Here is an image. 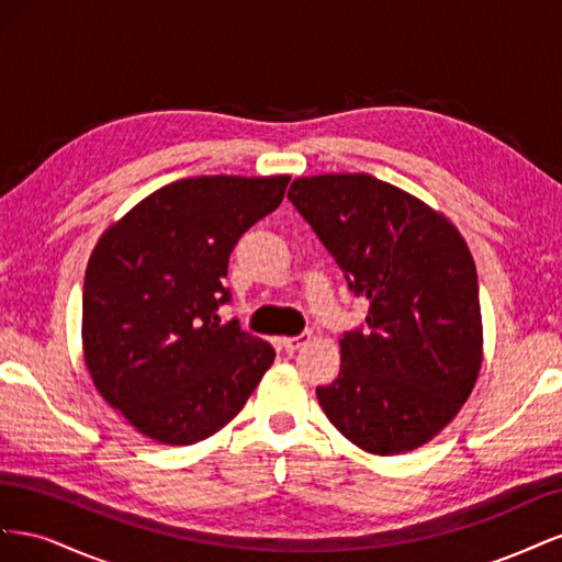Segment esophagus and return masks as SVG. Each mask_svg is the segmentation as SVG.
Segmentation results:
<instances>
[{
    "label": "esophagus",
    "instance_id": "esophagus-1",
    "mask_svg": "<svg viewBox=\"0 0 562 562\" xmlns=\"http://www.w3.org/2000/svg\"><path fill=\"white\" fill-rule=\"evenodd\" d=\"M310 339H312V333H302V335H295V337H283V349L285 351H297L300 347H304V345H310Z\"/></svg>",
    "mask_w": 562,
    "mask_h": 562
}]
</instances>
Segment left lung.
Here are the masks:
<instances>
[{
  "mask_svg": "<svg viewBox=\"0 0 562 562\" xmlns=\"http://www.w3.org/2000/svg\"><path fill=\"white\" fill-rule=\"evenodd\" d=\"M288 199L370 302L316 386L335 429L370 454L411 452L454 419L479 380V274L462 234L417 196L368 173L297 178Z\"/></svg>",
  "mask_w": 562,
  "mask_h": 562,
  "instance_id": "8db88e82",
  "label": "left lung"
}]
</instances>
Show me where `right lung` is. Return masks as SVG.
Segmentation results:
<instances>
[{
    "instance_id": "obj_1",
    "label": "right lung",
    "mask_w": 562,
    "mask_h": 562,
    "mask_svg": "<svg viewBox=\"0 0 562 562\" xmlns=\"http://www.w3.org/2000/svg\"><path fill=\"white\" fill-rule=\"evenodd\" d=\"M288 176H201L161 187L100 236L83 279L91 380L131 427L164 446L213 436L246 405L274 349L220 326L229 252L279 209Z\"/></svg>"
}]
</instances>
